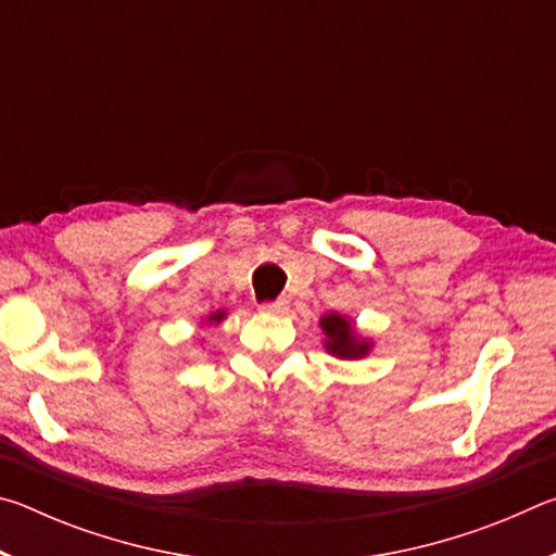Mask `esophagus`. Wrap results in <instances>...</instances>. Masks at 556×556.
<instances>
[{"instance_id":"esophagus-1","label":"esophagus","mask_w":556,"mask_h":556,"mask_svg":"<svg viewBox=\"0 0 556 556\" xmlns=\"http://www.w3.org/2000/svg\"><path fill=\"white\" fill-rule=\"evenodd\" d=\"M287 308H289L287 299H275V301H265V304H260V312L265 314H287Z\"/></svg>"}]
</instances>
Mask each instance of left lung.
<instances>
[{
	"label": "left lung",
	"mask_w": 556,
	"mask_h": 556,
	"mask_svg": "<svg viewBox=\"0 0 556 556\" xmlns=\"http://www.w3.org/2000/svg\"><path fill=\"white\" fill-rule=\"evenodd\" d=\"M321 328L328 338L326 341L328 353H333L338 357H363L370 351V343L357 341L351 321L341 314H326L321 318Z\"/></svg>",
	"instance_id": "1"
}]
</instances>
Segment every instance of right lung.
<instances>
[{
  "mask_svg": "<svg viewBox=\"0 0 556 556\" xmlns=\"http://www.w3.org/2000/svg\"><path fill=\"white\" fill-rule=\"evenodd\" d=\"M223 316H225L223 312H215V314L211 316V321H215V324H218V321H223Z\"/></svg>",
  "mask_w": 556,
  "mask_h": 556,
  "instance_id": "1",
  "label": "right lung"
}]
</instances>
